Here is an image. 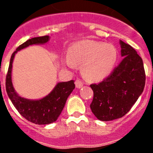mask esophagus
I'll return each instance as SVG.
<instances>
[{"instance_id":"34e87169","label":"esophagus","mask_w":153,"mask_h":153,"mask_svg":"<svg viewBox=\"0 0 153 153\" xmlns=\"http://www.w3.org/2000/svg\"><path fill=\"white\" fill-rule=\"evenodd\" d=\"M75 86H76V88H80L83 86V82H82L80 80H79V79L75 80Z\"/></svg>"}]
</instances>
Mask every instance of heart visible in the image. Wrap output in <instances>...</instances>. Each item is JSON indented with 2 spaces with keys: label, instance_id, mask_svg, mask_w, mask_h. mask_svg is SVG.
<instances>
[{
  "label": "heart",
  "instance_id": "1",
  "mask_svg": "<svg viewBox=\"0 0 153 153\" xmlns=\"http://www.w3.org/2000/svg\"><path fill=\"white\" fill-rule=\"evenodd\" d=\"M117 59L114 46L93 40H83L70 47L65 63L73 68L82 64V71L88 79L99 80L106 78L114 69Z\"/></svg>",
  "mask_w": 153,
  "mask_h": 153
}]
</instances>
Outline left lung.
I'll return each mask as SVG.
<instances>
[{
	"label": "left lung",
	"instance_id": "left-lung-1",
	"mask_svg": "<svg viewBox=\"0 0 153 153\" xmlns=\"http://www.w3.org/2000/svg\"><path fill=\"white\" fill-rule=\"evenodd\" d=\"M122 61L108 77L91 84L94 99L90 107L96 118L108 122L124 117L131 109L145 85L143 59L133 47L119 41Z\"/></svg>",
	"mask_w": 153,
	"mask_h": 153
}]
</instances>
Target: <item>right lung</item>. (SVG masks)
<instances>
[{"instance_id": "1", "label": "right lung", "mask_w": 153, "mask_h": 153, "mask_svg": "<svg viewBox=\"0 0 153 153\" xmlns=\"http://www.w3.org/2000/svg\"><path fill=\"white\" fill-rule=\"evenodd\" d=\"M50 36H44L27 40L12 54L6 79V88L8 97L23 117L36 124H49L57 120L64 108L68 96L75 88L74 80L58 82L53 90L45 97L31 100L19 96L12 83V64L17 52L30 45H43L48 42Z\"/></svg>"}]
</instances>
